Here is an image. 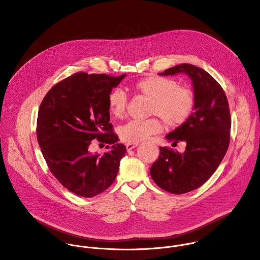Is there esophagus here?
Here are the masks:
<instances>
[{"label":"esophagus","mask_w":260,"mask_h":260,"mask_svg":"<svg viewBox=\"0 0 260 260\" xmlns=\"http://www.w3.org/2000/svg\"><path fill=\"white\" fill-rule=\"evenodd\" d=\"M138 145H139V143H127V144H126V149H127V151L135 149V148H136Z\"/></svg>","instance_id":"34e87169"}]
</instances>
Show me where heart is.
Returning a JSON list of instances; mask_svg holds the SVG:
<instances>
[{"instance_id":"heart-1","label":"heart","mask_w":260,"mask_h":260,"mask_svg":"<svg viewBox=\"0 0 260 260\" xmlns=\"http://www.w3.org/2000/svg\"><path fill=\"white\" fill-rule=\"evenodd\" d=\"M136 91L150 100L148 113L156 115L166 125L176 127L183 124L190 116L194 106V95L188 88L180 87L177 81L159 76H149L137 81ZM126 96L119 90H112L108 95L110 112L121 117L126 109ZM161 129L157 118L129 120L118 129L120 139L125 143H139Z\"/></svg>"}]
</instances>
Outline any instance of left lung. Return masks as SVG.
Segmentation results:
<instances>
[{
    "label": "left lung",
    "instance_id": "left-lung-1",
    "mask_svg": "<svg viewBox=\"0 0 260 260\" xmlns=\"http://www.w3.org/2000/svg\"><path fill=\"white\" fill-rule=\"evenodd\" d=\"M183 73L192 82L194 106L188 119L166 136L177 146L186 143L183 153L173 148L159 147V157L150 175L164 190L182 194L199 188L214 174L230 145L231 113L226 95L219 83L205 70L181 63L158 73L173 76Z\"/></svg>",
    "mask_w": 260,
    "mask_h": 260
}]
</instances>
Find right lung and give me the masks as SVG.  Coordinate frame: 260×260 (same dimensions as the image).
Returning <instances> with one entry per match:
<instances>
[{"mask_svg": "<svg viewBox=\"0 0 260 260\" xmlns=\"http://www.w3.org/2000/svg\"><path fill=\"white\" fill-rule=\"evenodd\" d=\"M117 77L76 73L55 84L43 99L37 120V138L53 176L63 187L92 198L114 182L126 147L119 144L110 121L108 95L119 85ZM98 138L111 145L103 156L89 151Z\"/></svg>", "mask_w": 260, "mask_h": 260, "instance_id": "1", "label": "right lung"}]
</instances>
